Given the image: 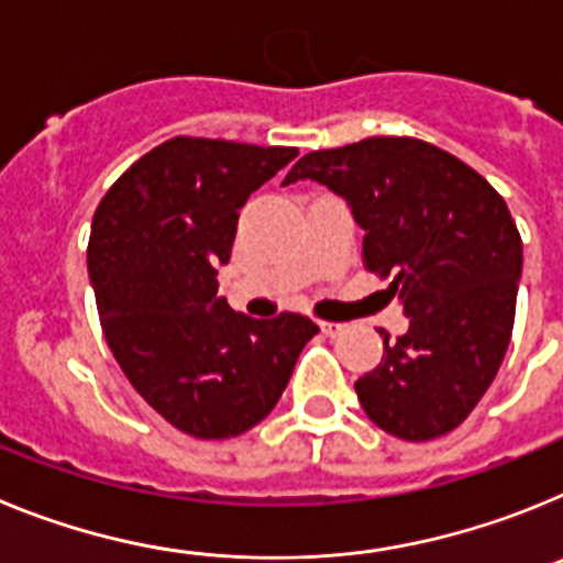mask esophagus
<instances>
[{
	"label": "esophagus",
	"mask_w": 563,
	"mask_h": 563,
	"mask_svg": "<svg viewBox=\"0 0 563 563\" xmlns=\"http://www.w3.org/2000/svg\"><path fill=\"white\" fill-rule=\"evenodd\" d=\"M321 332H324V335H330V338H335V335H341L343 332V324H335V321H321Z\"/></svg>",
	"instance_id": "esophagus-1"
}]
</instances>
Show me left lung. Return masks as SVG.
I'll return each mask as SVG.
<instances>
[{"mask_svg": "<svg viewBox=\"0 0 563 563\" xmlns=\"http://www.w3.org/2000/svg\"><path fill=\"white\" fill-rule=\"evenodd\" d=\"M316 180L363 231V267L389 282L409 332L383 335V361L357 377L363 411L386 434H449L494 383L510 343L521 236L496 188L415 137H366L305 154L285 186Z\"/></svg>", "mask_w": 563, "mask_h": 563, "instance_id": "left-lung-1", "label": "left lung"}]
</instances>
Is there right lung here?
<instances>
[{"label":"right lung","mask_w":563,"mask_h":563,"mask_svg":"<svg viewBox=\"0 0 563 563\" xmlns=\"http://www.w3.org/2000/svg\"><path fill=\"white\" fill-rule=\"evenodd\" d=\"M296 154L172 137L123 172L92 217L87 267L109 350L137 395L197 440L265 420L318 332L298 312L251 318L217 296L239 208Z\"/></svg>","instance_id":"obj_1"}]
</instances>
